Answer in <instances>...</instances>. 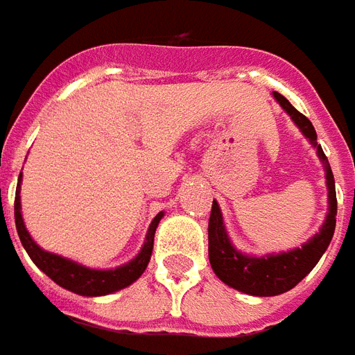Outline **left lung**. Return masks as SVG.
<instances>
[{"label": "left lung", "mask_w": 355, "mask_h": 355, "mask_svg": "<svg viewBox=\"0 0 355 355\" xmlns=\"http://www.w3.org/2000/svg\"><path fill=\"white\" fill-rule=\"evenodd\" d=\"M273 98L290 115L295 126L310 141L311 146L317 148L319 161L324 166L328 212H326L324 223L321 225L319 232H315L300 248L282 251V253L254 257V254L242 253L232 245L231 238L225 231L222 209L216 200L212 201L211 218H209V260H211L212 271L216 273V277L223 284L245 295H253V297H275V295L286 293L295 288L321 260V257L330 245L334 231H336V181H334L330 163L326 159L321 144H317L315 128L310 123V119H306L302 113L297 112L290 104V101L282 97L280 93L273 92Z\"/></svg>", "instance_id": "left-lung-1"}]
</instances>
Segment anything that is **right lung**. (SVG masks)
I'll list each match as a JSON object with an SVG mask.
<instances>
[{
  "mask_svg": "<svg viewBox=\"0 0 355 355\" xmlns=\"http://www.w3.org/2000/svg\"><path fill=\"white\" fill-rule=\"evenodd\" d=\"M21 174L18 178V187H16V200H14V218H16V231L21 240V245L25 248L27 254L31 257L36 266L49 277L53 282L65 288V290L73 291L76 295H84V297H102V295L115 293L119 290L128 288L135 280L144 273V269L148 266L150 257H152V249H154V236L155 229L159 225L161 218L164 212H159L157 216L152 220L146 232V240H144L143 248L130 262L112 269H93L86 268L82 263L65 258L62 254L49 253L34 242L33 236L25 227L24 216H21Z\"/></svg>",
  "mask_w": 355,
  "mask_h": 355,
  "instance_id": "add662e5",
  "label": "right lung"
}]
</instances>
